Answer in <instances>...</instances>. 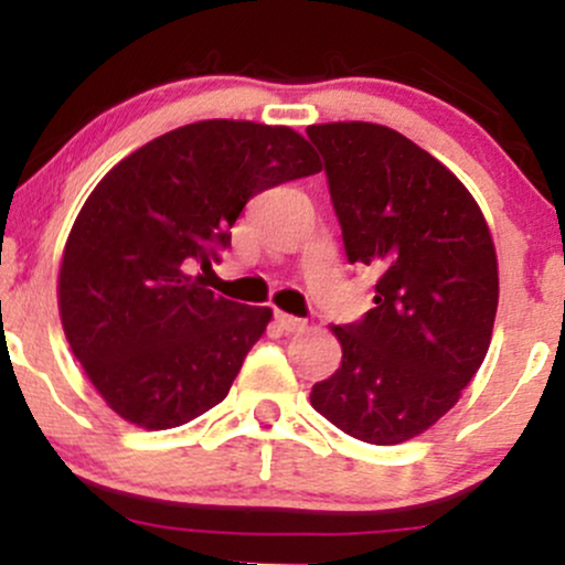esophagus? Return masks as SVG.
<instances>
[{
	"mask_svg": "<svg viewBox=\"0 0 565 565\" xmlns=\"http://www.w3.org/2000/svg\"><path fill=\"white\" fill-rule=\"evenodd\" d=\"M276 323L284 329V332H302V329L308 327V321L284 313V310H276Z\"/></svg>",
	"mask_w": 565,
	"mask_h": 565,
	"instance_id": "obj_1",
	"label": "esophagus"
}]
</instances>
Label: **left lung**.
Listing matches in <instances>:
<instances>
[{"label": "left lung", "instance_id": "8db88e82", "mask_svg": "<svg viewBox=\"0 0 565 565\" xmlns=\"http://www.w3.org/2000/svg\"><path fill=\"white\" fill-rule=\"evenodd\" d=\"M350 263L380 270L374 308L334 327L342 364L310 404L348 436L393 446L436 425L486 359L499 276L489 225L454 174L395 129L308 127Z\"/></svg>", "mask_w": 565, "mask_h": 565}]
</instances>
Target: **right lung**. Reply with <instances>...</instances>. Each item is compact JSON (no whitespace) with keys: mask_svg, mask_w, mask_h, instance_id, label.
<instances>
[{"mask_svg":"<svg viewBox=\"0 0 565 565\" xmlns=\"http://www.w3.org/2000/svg\"><path fill=\"white\" fill-rule=\"evenodd\" d=\"M321 172L289 127L212 119L121 159L84 201L63 252V332L95 391L127 423L170 430L231 391L270 308L191 276L231 246L246 201Z\"/></svg>","mask_w":565,"mask_h":565,"instance_id":"1","label":"right lung"}]
</instances>
